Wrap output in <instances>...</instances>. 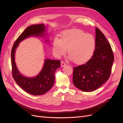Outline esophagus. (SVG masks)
Returning <instances> with one entry per match:
<instances>
[{
	"label": "esophagus",
	"mask_w": 123,
	"mask_h": 123,
	"mask_svg": "<svg viewBox=\"0 0 123 123\" xmlns=\"http://www.w3.org/2000/svg\"><path fill=\"white\" fill-rule=\"evenodd\" d=\"M65 66H66V64L63 61H62L61 62V67H65Z\"/></svg>",
	"instance_id": "34e87169"
}]
</instances>
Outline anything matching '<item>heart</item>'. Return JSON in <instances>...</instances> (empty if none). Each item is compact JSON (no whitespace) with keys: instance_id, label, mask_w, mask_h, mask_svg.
Wrapping results in <instances>:
<instances>
[{"instance_id":"heart-1","label":"heart","mask_w":123,"mask_h":123,"mask_svg":"<svg viewBox=\"0 0 123 123\" xmlns=\"http://www.w3.org/2000/svg\"><path fill=\"white\" fill-rule=\"evenodd\" d=\"M96 42L94 36L79 29L63 32L61 38L55 37L53 42V52L55 56L64 55L68 50L69 58L80 65L90 60L94 54Z\"/></svg>"}]
</instances>
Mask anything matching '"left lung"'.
Masks as SVG:
<instances>
[{"label": "left lung", "instance_id": "1", "mask_svg": "<svg viewBox=\"0 0 123 123\" xmlns=\"http://www.w3.org/2000/svg\"><path fill=\"white\" fill-rule=\"evenodd\" d=\"M95 34L96 46L92 57L73 69L74 85L85 92L96 90L109 79L114 61L112 50L105 35L98 28Z\"/></svg>", "mask_w": 123, "mask_h": 123}]
</instances>
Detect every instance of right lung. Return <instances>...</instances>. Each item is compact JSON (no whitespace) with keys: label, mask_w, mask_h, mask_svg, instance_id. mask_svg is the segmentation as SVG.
Listing matches in <instances>:
<instances>
[{"label":"right lung","mask_w":123,"mask_h":123,"mask_svg":"<svg viewBox=\"0 0 123 123\" xmlns=\"http://www.w3.org/2000/svg\"><path fill=\"white\" fill-rule=\"evenodd\" d=\"M46 27L44 24L29 26L21 33L14 43L11 51L12 73L16 83L24 91L34 95H43L50 90L54 85L55 71L61 66L58 60L46 59L42 71L35 77L23 76L18 71L15 62V52L19 43L29 36H43Z\"/></svg>","instance_id":"add662e5"}]
</instances>
